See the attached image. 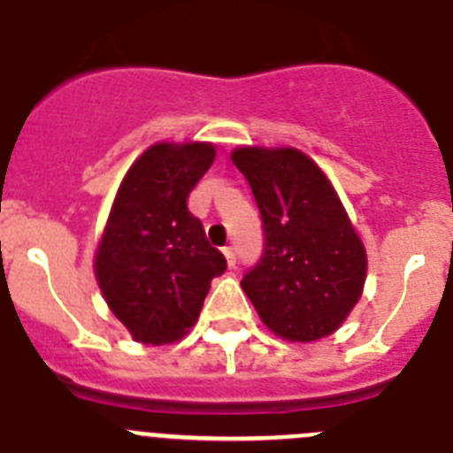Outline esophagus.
I'll return each mask as SVG.
<instances>
[{"instance_id": "obj_1", "label": "esophagus", "mask_w": 453, "mask_h": 453, "mask_svg": "<svg viewBox=\"0 0 453 453\" xmlns=\"http://www.w3.org/2000/svg\"><path fill=\"white\" fill-rule=\"evenodd\" d=\"M222 254H224V258H226V265L234 267L235 265V251H234V247H224Z\"/></svg>"}]
</instances>
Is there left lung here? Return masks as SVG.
<instances>
[{
    "label": "left lung",
    "instance_id": "obj_1",
    "mask_svg": "<svg viewBox=\"0 0 453 453\" xmlns=\"http://www.w3.org/2000/svg\"><path fill=\"white\" fill-rule=\"evenodd\" d=\"M231 161L261 211L265 250L242 290L279 338L313 342L345 322L367 256L326 174L292 147H238Z\"/></svg>",
    "mask_w": 453,
    "mask_h": 453
}]
</instances>
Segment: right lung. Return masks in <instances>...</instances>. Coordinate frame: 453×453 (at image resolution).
<instances>
[{
    "mask_svg": "<svg viewBox=\"0 0 453 453\" xmlns=\"http://www.w3.org/2000/svg\"><path fill=\"white\" fill-rule=\"evenodd\" d=\"M213 161L211 142H158L119 183L95 276L108 308L138 342L181 338L197 322L211 281L226 270L186 203Z\"/></svg>",
    "mask_w": 453,
    "mask_h": 453,
    "instance_id": "add662e5",
    "label": "right lung"
}]
</instances>
